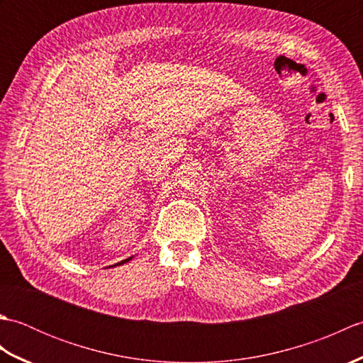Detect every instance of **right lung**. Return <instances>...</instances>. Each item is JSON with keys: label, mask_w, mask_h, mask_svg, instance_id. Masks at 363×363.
Returning a JSON list of instances; mask_svg holds the SVG:
<instances>
[{"label": "right lung", "mask_w": 363, "mask_h": 363, "mask_svg": "<svg viewBox=\"0 0 363 363\" xmlns=\"http://www.w3.org/2000/svg\"><path fill=\"white\" fill-rule=\"evenodd\" d=\"M130 259H133V257H128V259H125V260H121V262H118V264H115V265H112V267H117V265H123V264H126V262H129Z\"/></svg>", "instance_id": "1"}]
</instances>
